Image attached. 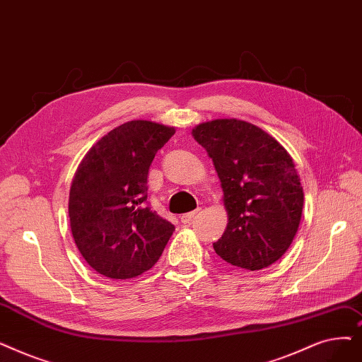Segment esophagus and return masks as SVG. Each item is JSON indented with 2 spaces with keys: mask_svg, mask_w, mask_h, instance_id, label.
<instances>
[{
  "mask_svg": "<svg viewBox=\"0 0 362 362\" xmlns=\"http://www.w3.org/2000/svg\"><path fill=\"white\" fill-rule=\"evenodd\" d=\"M199 211V209H197V210H194V211H191V213H186V214H182L180 216V220H182V223H189L191 220H192V217L197 214Z\"/></svg>",
  "mask_w": 362,
  "mask_h": 362,
  "instance_id": "1",
  "label": "esophagus"
}]
</instances>
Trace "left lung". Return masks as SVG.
Returning <instances> with one entry per match:
<instances>
[{"instance_id":"obj_1","label":"left lung","mask_w":362,"mask_h":362,"mask_svg":"<svg viewBox=\"0 0 362 362\" xmlns=\"http://www.w3.org/2000/svg\"><path fill=\"white\" fill-rule=\"evenodd\" d=\"M222 183L228 226L213 244L225 262L268 268L288 250L303 210V187L288 152L256 125L214 119L192 130Z\"/></svg>"}]
</instances>
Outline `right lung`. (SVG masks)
Returning a JSON list of instances; mask_svg holds the SVG:
<instances>
[{
	"mask_svg": "<svg viewBox=\"0 0 362 362\" xmlns=\"http://www.w3.org/2000/svg\"><path fill=\"white\" fill-rule=\"evenodd\" d=\"M175 129L136 119L109 132L83 158L69 192L75 244L91 268L112 279L142 275L175 230L148 202L149 167Z\"/></svg>",
	"mask_w": 362,
	"mask_h": 362,
	"instance_id": "add662e5",
	"label": "right lung"
}]
</instances>
